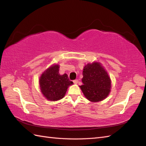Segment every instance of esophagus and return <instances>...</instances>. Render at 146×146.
<instances>
[{
	"instance_id": "esophagus-1",
	"label": "esophagus",
	"mask_w": 146,
	"mask_h": 146,
	"mask_svg": "<svg viewBox=\"0 0 146 146\" xmlns=\"http://www.w3.org/2000/svg\"><path fill=\"white\" fill-rule=\"evenodd\" d=\"M78 80H74L73 81V82H74V84H77V83H78Z\"/></svg>"
}]
</instances>
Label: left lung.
Wrapping results in <instances>:
<instances>
[{
    "label": "left lung",
    "instance_id": "left-lung-1",
    "mask_svg": "<svg viewBox=\"0 0 146 146\" xmlns=\"http://www.w3.org/2000/svg\"><path fill=\"white\" fill-rule=\"evenodd\" d=\"M83 85L80 86L85 98L92 102L104 100L109 95L111 81L101 63L94 61L84 66Z\"/></svg>",
    "mask_w": 146,
    "mask_h": 146
}]
</instances>
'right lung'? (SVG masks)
<instances>
[{"label":"right lung","instance_id":"add662e5","mask_svg":"<svg viewBox=\"0 0 146 146\" xmlns=\"http://www.w3.org/2000/svg\"><path fill=\"white\" fill-rule=\"evenodd\" d=\"M59 68L58 64H52L42 72L39 79L42 94L48 100L56 101L63 98L68 87L73 84L67 74H60Z\"/></svg>","mask_w":146,"mask_h":146}]
</instances>
